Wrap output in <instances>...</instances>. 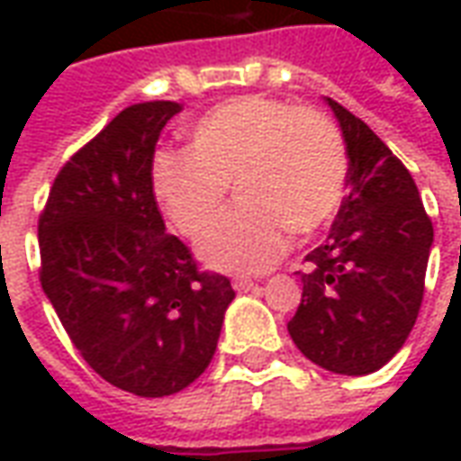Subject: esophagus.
Here are the masks:
<instances>
[{
  "instance_id": "34e87169",
  "label": "esophagus",
  "mask_w": 461,
  "mask_h": 461,
  "mask_svg": "<svg viewBox=\"0 0 461 461\" xmlns=\"http://www.w3.org/2000/svg\"><path fill=\"white\" fill-rule=\"evenodd\" d=\"M254 284H257V281L251 279V276H234V281H231V286L237 291H249Z\"/></svg>"
}]
</instances>
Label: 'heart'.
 Returning a JSON list of instances; mask_svg holds the SVG:
<instances>
[{
    "label": "heart",
    "instance_id": "heart-1",
    "mask_svg": "<svg viewBox=\"0 0 461 461\" xmlns=\"http://www.w3.org/2000/svg\"><path fill=\"white\" fill-rule=\"evenodd\" d=\"M348 155L339 128L316 111L240 95L214 105L187 132L185 152L152 162V192L185 237L219 219L229 187L240 207L202 237L212 269L261 271L279 259L289 231L311 240L339 212Z\"/></svg>",
    "mask_w": 461,
    "mask_h": 461
}]
</instances>
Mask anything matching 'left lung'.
I'll list each match as a JSON object with an SVG mask.
<instances>
[{"label":"left lung","instance_id":"1","mask_svg":"<svg viewBox=\"0 0 461 461\" xmlns=\"http://www.w3.org/2000/svg\"><path fill=\"white\" fill-rule=\"evenodd\" d=\"M326 104L346 140L348 197L329 240L306 254L289 333L311 363L367 375L415 326L435 231L405 165L360 118L330 98Z\"/></svg>","mask_w":461,"mask_h":461}]
</instances>
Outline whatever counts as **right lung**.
I'll use <instances>...</instances> for the list:
<instances>
[{
  "label": "right lung",
  "mask_w": 461,
  "mask_h": 461,
  "mask_svg": "<svg viewBox=\"0 0 461 461\" xmlns=\"http://www.w3.org/2000/svg\"><path fill=\"white\" fill-rule=\"evenodd\" d=\"M172 101L125 108L59 172L39 220L41 289L88 366L140 397L175 395L207 370L227 276L202 274L165 231L152 155Z\"/></svg>",
  "instance_id": "add662e5"
}]
</instances>
